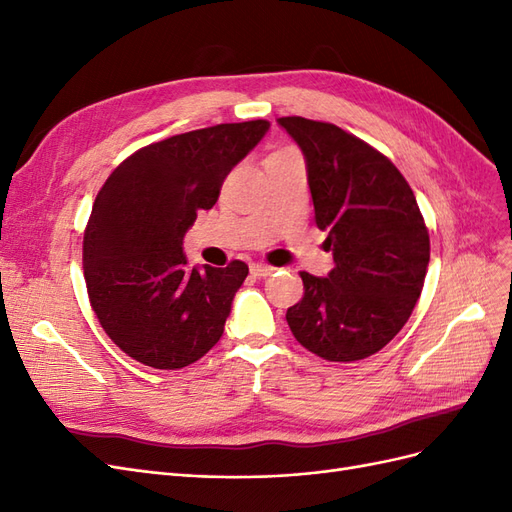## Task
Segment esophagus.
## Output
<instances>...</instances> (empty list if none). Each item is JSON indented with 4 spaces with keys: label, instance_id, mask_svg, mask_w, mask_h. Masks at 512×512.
Segmentation results:
<instances>
[{
    "label": "esophagus",
    "instance_id": "obj_1",
    "mask_svg": "<svg viewBox=\"0 0 512 512\" xmlns=\"http://www.w3.org/2000/svg\"><path fill=\"white\" fill-rule=\"evenodd\" d=\"M273 271H275L273 267L262 265V262H254V265L250 267V273H252L254 277H267V275H271Z\"/></svg>",
    "mask_w": 512,
    "mask_h": 512
}]
</instances>
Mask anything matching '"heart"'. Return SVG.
<instances>
[{
    "instance_id": "obj_1",
    "label": "heart",
    "mask_w": 512,
    "mask_h": 512,
    "mask_svg": "<svg viewBox=\"0 0 512 512\" xmlns=\"http://www.w3.org/2000/svg\"><path fill=\"white\" fill-rule=\"evenodd\" d=\"M275 153H297L294 149H290V147H284V149H277Z\"/></svg>"
}]
</instances>
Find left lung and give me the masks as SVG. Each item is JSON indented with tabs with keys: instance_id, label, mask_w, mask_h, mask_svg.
I'll use <instances>...</instances> for the list:
<instances>
[{
	"instance_id": "left-lung-1",
	"label": "left lung",
	"mask_w": 512,
	"mask_h": 512,
	"mask_svg": "<svg viewBox=\"0 0 512 512\" xmlns=\"http://www.w3.org/2000/svg\"><path fill=\"white\" fill-rule=\"evenodd\" d=\"M305 156L316 226L335 267L301 271L303 299L286 320L297 342L327 361H361L408 322L429 265V232L414 192L378 149L333 123L280 117Z\"/></svg>"
}]
</instances>
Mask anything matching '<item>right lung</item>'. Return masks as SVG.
Instances as JSON below:
<instances>
[{
    "label": "right lung",
    "mask_w": 512,
    "mask_h": 512,
    "mask_svg": "<svg viewBox=\"0 0 512 512\" xmlns=\"http://www.w3.org/2000/svg\"><path fill=\"white\" fill-rule=\"evenodd\" d=\"M269 126L254 119L170 136L132 153L102 185L83 237L85 284L102 329L134 361L181 369L220 342L250 269L241 260L190 269L183 235Z\"/></svg>",
    "instance_id": "add662e5"
}]
</instances>
